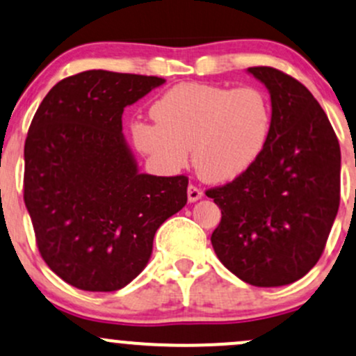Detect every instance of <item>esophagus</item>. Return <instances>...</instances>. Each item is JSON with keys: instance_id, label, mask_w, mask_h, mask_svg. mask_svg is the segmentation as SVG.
<instances>
[{"instance_id": "34e87169", "label": "esophagus", "mask_w": 356, "mask_h": 356, "mask_svg": "<svg viewBox=\"0 0 356 356\" xmlns=\"http://www.w3.org/2000/svg\"><path fill=\"white\" fill-rule=\"evenodd\" d=\"M203 197V191L195 185H188V202H197Z\"/></svg>"}]
</instances>
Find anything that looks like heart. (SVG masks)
Segmentation results:
<instances>
[{"label":"heart","mask_w":356,"mask_h":356,"mask_svg":"<svg viewBox=\"0 0 356 356\" xmlns=\"http://www.w3.org/2000/svg\"><path fill=\"white\" fill-rule=\"evenodd\" d=\"M154 122L131 126L134 146L159 170L175 173L193 159L207 181L242 177L257 161L273 126V104L254 86L179 83L151 106Z\"/></svg>","instance_id":"b5f03b06"}]
</instances>
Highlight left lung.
<instances>
[{
	"label": "left lung",
	"instance_id": "obj_1",
	"mask_svg": "<svg viewBox=\"0 0 356 356\" xmlns=\"http://www.w3.org/2000/svg\"><path fill=\"white\" fill-rule=\"evenodd\" d=\"M247 70L270 92L273 126L250 170L205 191L222 210L211 245L247 284L286 286L325 250L339 207L341 153L328 115L301 82L273 67Z\"/></svg>",
	"mask_w": 356,
	"mask_h": 356
}]
</instances>
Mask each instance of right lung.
I'll return each instance as SVG.
<instances>
[{
  "label": "right lung",
  "instance_id": "obj_1",
  "mask_svg": "<svg viewBox=\"0 0 356 356\" xmlns=\"http://www.w3.org/2000/svg\"><path fill=\"white\" fill-rule=\"evenodd\" d=\"M165 79L87 70L60 81L25 141L23 198L43 261L67 284L118 291L145 269L153 238L186 205L188 178L138 173L124 107Z\"/></svg>",
  "mask_w": 356,
  "mask_h": 356
}]
</instances>
